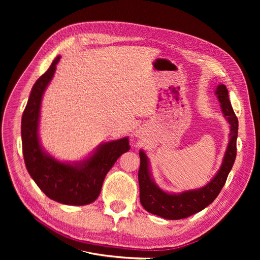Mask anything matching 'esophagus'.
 <instances>
[{"label":"esophagus","instance_id":"1","mask_svg":"<svg viewBox=\"0 0 260 260\" xmlns=\"http://www.w3.org/2000/svg\"><path fill=\"white\" fill-rule=\"evenodd\" d=\"M140 136H141V132L137 131V137H140Z\"/></svg>","mask_w":260,"mask_h":260}]
</instances>
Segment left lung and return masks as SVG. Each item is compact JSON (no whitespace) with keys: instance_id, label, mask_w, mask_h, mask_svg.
Segmentation results:
<instances>
[{"instance_id":"8db88e82","label":"left lung","mask_w":260,"mask_h":260,"mask_svg":"<svg viewBox=\"0 0 260 260\" xmlns=\"http://www.w3.org/2000/svg\"><path fill=\"white\" fill-rule=\"evenodd\" d=\"M215 94L221 106L223 117L230 125L229 143L217 174L209 182L200 188L187 190L180 193H169L161 190L156 184L151 172V164L143 149H140V202L145 210L153 215L159 216L168 220H178L190 217L196 212L206 208L216 200L223 187L228 175L237 157V139L239 121L231 106L228 89L224 84L217 85Z\"/></svg>"}]
</instances>
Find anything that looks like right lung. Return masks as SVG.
<instances>
[{"label": "right lung", "mask_w": 260, "mask_h": 260, "mask_svg": "<svg viewBox=\"0 0 260 260\" xmlns=\"http://www.w3.org/2000/svg\"><path fill=\"white\" fill-rule=\"evenodd\" d=\"M59 59L58 55L31 90L21 118L22 153L29 175L48 198L65 205L82 206L99 198L107 172L130 149L129 138L101 143L77 161H61L45 151L39 137L41 103Z\"/></svg>", "instance_id": "right-lung-1"}]
</instances>
